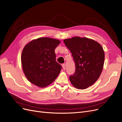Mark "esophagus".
Listing matches in <instances>:
<instances>
[{"label": "esophagus", "mask_w": 122, "mask_h": 122, "mask_svg": "<svg viewBox=\"0 0 122 122\" xmlns=\"http://www.w3.org/2000/svg\"><path fill=\"white\" fill-rule=\"evenodd\" d=\"M62 68H63L64 70H65L66 69V66L65 64H62Z\"/></svg>", "instance_id": "obj_1"}]
</instances>
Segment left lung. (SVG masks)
I'll use <instances>...</instances> for the list:
<instances>
[{
	"instance_id": "1",
	"label": "left lung",
	"mask_w": 122,
	"mask_h": 122,
	"mask_svg": "<svg viewBox=\"0 0 122 122\" xmlns=\"http://www.w3.org/2000/svg\"><path fill=\"white\" fill-rule=\"evenodd\" d=\"M75 63V72L70 80L77 89H86L100 76L105 55L102 46L95 40L75 36L64 40Z\"/></svg>"
}]
</instances>
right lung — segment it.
<instances>
[{
    "label": "right lung",
    "instance_id": "add662e5",
    "mask_svg": "<svg viewBox=\"0 0 122 122\" xmlns=\"http://www.w3.org/2000/svg\"><path fill=\"white\" fill-rule=\"evenodd\" d=\"M60 40L40 38L26 45L21 54V64L29 81L40 87L52 83L62 67L56 61L55 49Z\"/></svg>",
    "mask_w": 122,
    "mask_h": 122
}]
</instances>
